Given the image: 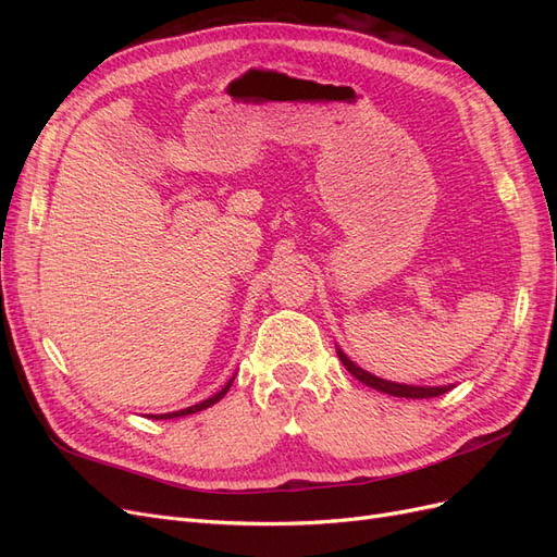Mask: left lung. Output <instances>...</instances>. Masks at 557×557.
Instances as JSON below:
<instances>
[{"mask_svg": "<svg viewBox=\"0 0 557 557\" xmlns=\"http://www.w3.org/2000/svg\"><path fill=\"white\" fill-rule=\"evenodd\" d=\"M339 352V360L344 362V367L348 369V372L356 376L358 381H362L364 385L374 387V391H381V393H387L393 397H407V399H428V397H440L444 395L446 391H450V385H440V387H420V385H401V383H393V381H383L379 376H372L369 372H364V369H360L356 362L348 360L344 356V350H336Z\"/></svg>", "mask_w": 557, "mask_h": 557, "instance_id": "8db88e82", "label": "left lung"}]
</instances>
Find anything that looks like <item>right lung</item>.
<instances>
[{
	"label": "right lung",
	"mask_w": 557,
	"mask_h": 557,
	"mask_svg": "<svg viewBox=\"0 0 557 557\" xmlns=\"http://www.w3.org/2000/svg\"><path fill=\"white\" fill-rule=\"evenodd\" d=\"M232 381H234V379H232ZM232 381H230V383L223 387L221 393H215L213 397H209V399H205V401L195 404V407H188V409H183V411H174V413H162V416H153V418H181V416H190V413H197V411H201V409H209V407H213V404H215L218 399H223V397H225V393L230 391Z\"/></svg>",
	"instance_id": "1"
}]
</instances>
